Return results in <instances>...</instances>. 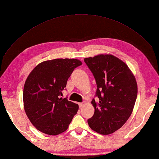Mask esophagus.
I'll list each match as a JSON object with an SVG mask.
<instances>
[{"label": "esophagus", "mask_w": 159, "mask_h": 159, "mask_svg": "<svg viewBox=\"0 0 159 159\" xmlns=\"http://www.w3.org/2000/svg\"><path fill=\"white\" fill-rule=\"evenodd\" d=\"M85 102H80V103H79V107H83V106L85 105Z\"/></svg>", "instance_id": "34e87169"}]
</instances>
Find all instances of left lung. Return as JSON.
<instances>
[{
  "label": "left lung",
  "mask_w": 159,
  "mask_h": 159,
  "mask_svg": "<svg viewBox=\"0 0 159 159\" xmlns=\"http://www.w3.org/2000/svg\"><path fill=\"white\" fill-rule=\"evenodd\" d=\"M95 77L97 91L92 104L95 113L88 120L91 129L109 134L121 128L130 116L138 95V85L128 66L111 55L84 59Z\"/></svg>",
  "instance_id": "obj_1"
}]
</instances>
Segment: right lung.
Returning <instances> with one entry per match:
<instances>
[{
  "label": "right lung",
  "instance_id": "1",
  "mask_svg": "<svg viewBox=\"0 0 159 159\" xmlns=\"http://www.w3.org/2000/svg\"><path fill=\"white\" fill-rule=\"evenodd\" d=\"M81 64L76 59H55L39 64L29 75L24 87V107L37 130L50 135L67 130L79 105L60 96L74 69Z\"/></svg>",
  "mask_w": 159,
  "mask_h": 159
}]
</instances>
